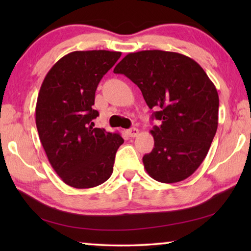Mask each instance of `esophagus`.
I'll return each mask as SVG.
<instances>
[{
  "mask_svg": "<svg viewBox=\"0 0 251 251\" xmlns=\"http://www.w3.org/2000/svg\"><path fill=\"white\" fill-rule=\"evenodd\" d=\"M127 134L129 135V137H136L139 134V130L138 128H136V127H133V128H129L127 130Z\"/></svg>",
  "mask_w": 251,
  "mask_h": 251,
  "instance_id": "34e87169",
  "label": "esophagus"
}]
</instances>
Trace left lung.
I'll use <instances>...</instances> for the list:
<instances>
[{
  "instance_id": "left-lung-1",
  "label": "left lung",
  "mask_w": 251,
  "mask_h": 251,
  "mask_svg": "<svg viewBox=\"0 0 251 251\" xmlns=\"http://www.w3.org/2000/svg\"><path fill=\"white\" fill-rule=\"evenodd\" d=\"M114 73L137 85L148 107L157 109L154 148L143 157L148 175L165 184L193 175L218 126V93L206 72L186 55L152 50L127 54Z\"/></svg>"
}]
</instances>
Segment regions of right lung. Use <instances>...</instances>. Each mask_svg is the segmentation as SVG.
<instances>
[{
  "label": "right lung",
  "instance_id": "add662e5",
  "mask_svg": "<svg viewBox=\"0 0 251 251\" xmlns=\"http://www.w3.org/2000/svg\"><path fill=\"white\" fill-rule=\"evenodd\" d=\"M121 52L76 50L63 56L46 74L37 96L35 121L50 164L66 185L92 188L113 173L124 139L95 128L93 109L97 85Z\"/></svg>",
  "mask_w": 251,
  "mask_h": 251
}]
</instances>
